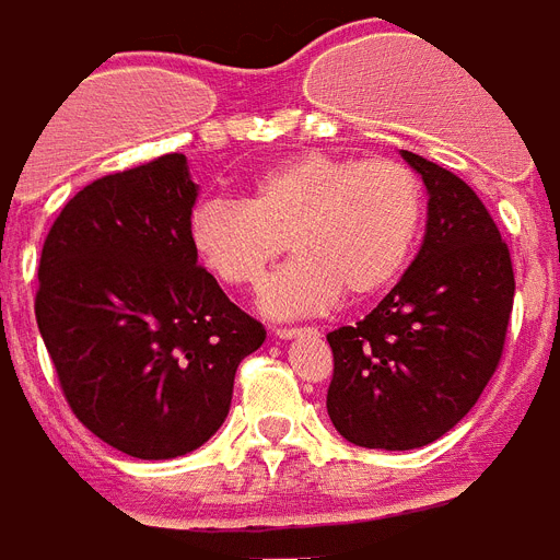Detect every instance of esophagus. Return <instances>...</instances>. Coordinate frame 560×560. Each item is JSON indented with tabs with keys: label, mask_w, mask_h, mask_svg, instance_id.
<instances>
[{
	"label": "esophagus",
	"mask_w": 560,
	"mask_h": 560,
	"mask_svg": "<svg viewBox=\"0 0 560 560\" xmlns=\"http://www.w3.org/2000/svg\"><path fill=\"white\" fill-rule=\"evenodd\" d=\"M311 331H314V328H288V325H284V328H276V337H279V340H293V337H302V334Z\"/></svg>",
	"instance_id": "34e87169"
}]
</instances>
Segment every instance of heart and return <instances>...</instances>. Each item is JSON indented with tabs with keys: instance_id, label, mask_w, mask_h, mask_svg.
I'll list each match as a JSON object with an SVG mask.
<instances>
[{
	"instance_id": "b5f03b06",
	"label": "heart",
	"mask_w": 560,
	"mask_h": 560,
	"mask_svg": "<svg viewBox=\"0 0 560 560\" xmlns=\"http://www.w3.org/2000/svg\"><path fill=\"white\" fill-rule=\"evenodd\" d=\"M424 223V186L395 160L305 151L246 186L244 202L191 214V249L229 288H255L284 249L293 261L261 290L264 314H319L346 293L372 296L398 279Z\"/></svg>"
}]
</instances>
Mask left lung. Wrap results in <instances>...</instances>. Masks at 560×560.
<instances>
[{"instance_id":"obj_1","label":"left lung","mask_w":560,"mask_h":560,"mask_svg":"<svg viewBox=\"0 0 560 560\" xmlns=\"http://www.w3.org/2000/svg\"><path fill=\"white\" fill-rule=\"evenodd\" d=\"M400 156L430 197L424 244L363 323L328 334V416L372 451L424 447L468 416L500 366L514 305L512 255L474 188Z\"/></svg>"}]
</instances>
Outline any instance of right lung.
<instances>
[{
    "instance_id": "right-lung-1",
    "label": "right lung",
    "mask_w": 560,
    "mask_h": 560,
    "mask_svg": "<svg viewBox=\"0 0 560 560\" xmlns=\"http://www.w3.org/2000/svg\"><path fill=\"white\" fill-rule=\"evenodd\" d=\"M197 191L183 153L95 179L39 255L34 314L60 389L86 430L136 459L209 442L241 360L267 337L197 264Z\"/></svg>"
}]
</instances>
